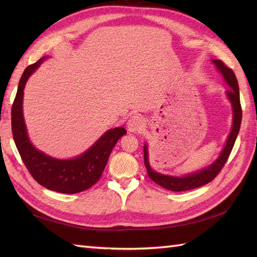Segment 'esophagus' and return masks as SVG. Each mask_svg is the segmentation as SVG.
Listing matches in <instances>:
<instances>
[{
    "label": "esophagus",
    "mask_w": 257,
    "mask_h": 257,
    "mask_svg": "<svg viewBox=\"0 0 257 257\" xmlns=\"http://www.w3.org/2000/svg\"><path fill=\"white\" fill-rule=\"evenodd\" d=\"M144 126V120L142 116L139 115H133L127 121V128L130 132H139Z\"/></svg>",
    "instance_id": "34e87169"
}]
</instances>
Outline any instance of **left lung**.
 I'll list each match as a JSON object with an SVG mask.
<instances>
[{
    "instance_id": "obj_1",
    "label": "left lung",
    "mask_w": 257,
    "mask_h": 257,
    "mask_svg": "<svg viewBox=\"0 0 257 257\" xmlns=\"http://www.w3.org/2000/svg\"><path fill=\"white\" fill-rule=\"evenodd\" d=\"M213 63L215 64L216 68L219 69L221 74L223 75L225 81L230 87V89L227 90L226 94L228 99L230 100L232 106V113H234V120H232V127L229 133V136L227 138L226 145H225L224 149L222 150L220 157L217 160L212 163L211 165L199 170L197 173L186 175L185 177H173L167 175H162L160 173L153 172L151 168L149 161H148V149L147 146H144V160H145V166L147 168L148 176L150 177L152 181L158 183L159 185L163 186L164 189H167L169 191L174 192H182V191H189L203 186L210 181H212L213 179L219 175V173L222 170L225 163L228 160L229 154L232 150V147L235 145L237 135L240 130L241 119H242V109H241L240 105V95H239V85L238 81L235 76V73L232 72V69L225 65L221 60H212Z\"/></svg>"
}]
</instances>
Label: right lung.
Returning a JSON list of instances; mask_svg holds the SVG:
<instances>
[{"mask_svg":"<svg viewBox=\"0 0 257 257\" xmlns=\"http://www.w3.org/2000/svg\"><path fill=\"white\" fill-rule=\"evenodd\" d=\"M45 60L42 58L23 72L16 97L12 107V131L15 144L29 173L46 189L65 194H75L90 189L102 176L108 158L119 139L126 134L125 128L107 131L89 150L72 160H58L38 151L28 137L22 113L23 89L29 77Z\"/></svg>","mask_w":257,"mask_h":257,"instance_id":"obj_1","label":"right lung"}]
</instances>
